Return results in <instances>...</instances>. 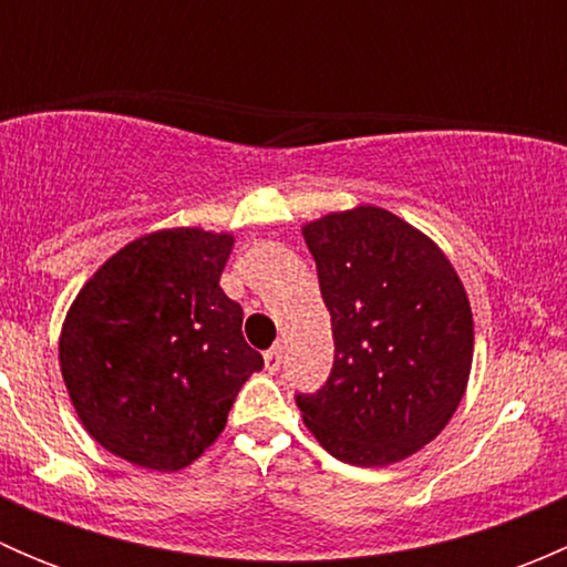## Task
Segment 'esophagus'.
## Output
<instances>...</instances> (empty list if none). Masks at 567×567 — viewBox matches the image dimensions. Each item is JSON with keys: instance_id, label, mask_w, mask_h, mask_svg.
<instances>
[{"instance_id": "esophagus-1", "label": "esophagus", "mask_w": 567, "mask_h": 567, "mask_svg": "<svg viewBox=\"0 0 567 567\" xmlns=\"http://www.w3.org/2000/svg\"><path fill=\"white\" fill-rule=\"evenodd\" d=\"M282 346H279V342H277V346H271V348H268V351L266 353H262V359H266V370H268V373H277V370L279 368H282Z\"/></svg>"}]
</instances>
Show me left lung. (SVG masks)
Wrapping results in <instances>:
<instances>
[{
  "label": "left lung",
  "mask_w": 567,
  "mask_h": 567,
  "mask_svg": "<svg viewBox=\"0 0 567 567\" xmlns=\"http://www.w3.org/2000/svg\"><path fill=\"white\" fill-rule=\"evenodd\" d=\"M334 334L326 384L296 394L320 447L353 466L398 463L444 431L472 370L474 323L453 262L375 205L305 225Z\"/></svg>",
  "instance_id": "obj_1"
}]
</instances>
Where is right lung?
I'll return each mask as SVG.
<instances>
[{"mask_svg":"<svg viewBox=\"0 0 567 567\" xmlns=\"http://www.w3.org/2000/svg\"><path fill=\"white\" fill-rule=\"evenodd\" d=\"M230 233L175 227L136 238L79 290L60 368L79 420L109 453L156 472L197 461L262 368L244 310L219 288Z\"/></svg>","mask_w":567,"mask_h":567,"instance_id":"obj_1","label":"right lung"}]
</instances>
